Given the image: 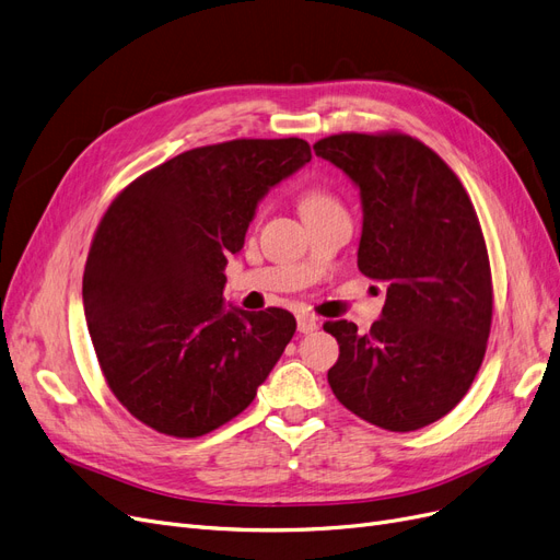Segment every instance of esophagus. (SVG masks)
Here are the masks:
<instances>
[{
    "instance_id": "esophagus-1",
    "label": "esophagus",
    "mask_w": 560,
    "mask_h": 560,
    "mask_svg": "<svg viewBox=\"0 0 560 560\" xmlns=\"http://www.w3.org/2000/svg\"><path fill=\"white\" fill-rule=\"evenodd\" d=\"M298 329L302 335H312L318 329V318L312 314H300L298 316Z\"/></svg>"
}]
</instances>
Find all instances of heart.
I'll list each match as a JSON object with an SVG mask.
<instances>
[{
  "instance_id": "obj_1",
  "label": "heart",
  "mask_w": 560,
  "mask_h": 560,
  "mask_svg": "<svg viewBox=\"0 0 560 560\" xmlns=\"http://www.w3.org/2000/svg\"><path fill=\"white\" fill-rule=\"evenodd\" d=\"M335 200L329 198L327 194H320V191H312V194H306L304 198H302V212H306V210H316V207H323V205H332Z\"/></svg>"
}]
</instances>
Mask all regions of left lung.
I'll return each instance as SVG.
<instances>
[{
  "label": "left lung",
  "instance_id": "8db88e82",
  "mask_svg": "<svg viewBox=\"0 0 560 560\" xmlns=\"http://www.w3.org/2000/svg\"><path fill=\"white\" fill-rule=\"evenodd\" d=\"M314 152L360 189L358 267L387 281L366 335L325 323L339 341L327 383L371 424L422 429L464 399L485 358L493 300L478 214L447 163L410 136L339 133Z\"/></svg>",
  "mask_w": 560,
  "mask_h": 560
}]
</instances>
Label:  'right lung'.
I'll return each mask as SVG.
<instances>
[{
	"label": "right lung",
	"mask_w": 560,
	"mask_h": 560,
	"mask_svg": "<svg viewBox=\"0 0 560 560\" xmlns=\"http://www.w3.org/2000/svg\"><path fill=\"white\" fill-rule=\"evenodd\" d=\"M308 161L300 138L210 144L144 173L103 214L82 306L103 376L140 422L196 439L254 401L298 323L225 304L223 269L258 202Z\"/></svg>",
	"instance_id": "obj_1"
}]
</instances>
